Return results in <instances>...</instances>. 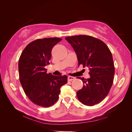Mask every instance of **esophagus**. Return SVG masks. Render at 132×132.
<instances>
[{
    "instance_id": "34e87169",
    "label": "esophagus",
    "mask_w": 132,
    "mask_h": 132,
    "mask_svg": "<svg viewBox=\"0 0 132 132\" xmlns=\"http://www.w3.org/2000/svg\"><path fill=\"white\" fill-rule=\"evenodd\" d=\"M68 79L69 81H71L72 80H74L75 79V78L73 77H71V76H68Z\"/></svg>"
}]
</instances>
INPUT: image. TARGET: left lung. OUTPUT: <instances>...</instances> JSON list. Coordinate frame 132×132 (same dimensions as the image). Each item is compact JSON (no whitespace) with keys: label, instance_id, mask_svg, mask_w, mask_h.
<instances>
[{"label":"left lung","instance_id":"left-lung-1","mask_svg":"<svg viewBox=\"0 0 132 132\" xmlns=\"http://www.w3.org/2000/svg\"><path fill=\"white\" fill-rule=\"evenodd\" d=\"M77 55L79 66L88 68L90 78L79 77L83 87L77 92L79 100L86 106L101 102L109 93L113 84L114 67L109 47L100 39L87 35L65 37Z\"/></svg>","mask_w":132,"mask_h":132}]
</instances>
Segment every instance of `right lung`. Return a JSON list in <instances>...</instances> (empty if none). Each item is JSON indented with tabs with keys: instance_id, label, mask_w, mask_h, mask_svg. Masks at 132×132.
<instances>
[{
	"instance_id": "obj_1",
	"label": "right lung",
	"mask_w": 132,
	"mask_h": 132,
	"mask_svg": "<svg viewBox=\"0 0 132 132\" xmlns=\"http://www.w3.org/2000/svg\"><path fill=\"white\" fill-rule=\"evenodd\" d=\"M62 40L52 37L37 39L23 50L19 61V79L25 93L35 104L44 107L54 105L59 98L60 89L67 83V75L47 74L53 47Z\"/></svg>"
}]
</instances>
